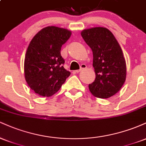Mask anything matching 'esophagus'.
<instances>
[{
	"instance_id": "esophagus-1",
	"label": "esophagus",
	"mask_w": 146,
	"mask_h": 146,
	"mask_svg": "<svg viewBox=\"0 0 146 146\" xmlns=\"http://www.w3.org/2000/svg\"><path fill=\"white\" fill-rule=\"evenodd\" d=\"M86 68V65L85 64H82L81 65V66H80V69L77 70V71H75V72H76V73H80V72H81L82 70L85 69Z\"/></svg>"
}]
</instances>
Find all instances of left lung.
Returning a JSON list of instances; mask_svg holds the SVG:
<instances>
[{
	"label": "left lung",
	"instance_id": "obj_1",
	"mask_svg": "<svg viewBox=\"0 0 146 146\" xmlns=\"http://www.w3.org/2000/svg\"><path fill=\"white\" fill-rule=\"evenodd\" d=\"M81 35L93 54L96 77L88 85L90 92L96 98H109L121 89L126 78V64L121 46L106 28L84 29Z\"/></svg>",
	"mask_w": 146,
	"mask_h": 146
}]
</instances>
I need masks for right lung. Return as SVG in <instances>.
I'll list each match as a JSON object with an SVG mask.
<instances>
[{
	"mask_svg": "<svg viewBox=\"0 0 146 146\" xmlns=\"http://www.w3.org/2000/svg\"><path fill=\"white\" fill-rule=\"evenodd\" d=\"M69 30L51 26L40 30L30 42L24 62L25 78L36 94L51 97L71 75L64 68L62 46L69 39Z\"/></svg>",
	"mask_w": 146,
	"mask_h": 146,
	"instance_id": "obj_1",
	"label": "right lung"
}]
</instances>
